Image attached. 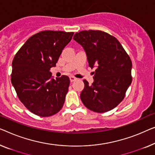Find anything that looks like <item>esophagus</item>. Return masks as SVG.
Here are the masks:
<instances>
[{
	"label": "esophagus",
	"instance_id": "obj_1",
	"mask_svg": "<svg viewBox=\"0 0 155 155\" xmlns=\"http://www.w3.org/2000/svg\"><path fill=\"white\" fill-rule=\"evenodd\" d=\"M75 80H76V78H75L73 77V76H71V77H70V81H71V82L75 81Z\"/></svg>",
	"mask_w": 155,
	"mask_h": 155
}]
</instances>
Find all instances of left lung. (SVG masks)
<instances>
[{
    "instance_id": "obj_1",
    "label": "left lung",
    "mask_w": 155,
    "mask_h": 155,
    "mask_svg": "<svg viewBox=\"0 0 155 155\" xmlns=\"http://www.w3.org/2000/svg\"><path fill=\"white\" fill-rule=\"evenodd\" d=\"M73 39L86 51L89 66L96 67L91 85L83 80L80 98L95 113L110 111L120 104L132 81V63L118 40L102 31H82Z\"/></svg>"
}]
</instances>
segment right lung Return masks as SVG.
<instances>
[{
  "label": "right lung",
  "instance_id": "obj_1",
  "mask_svg": "<svg viewBox=\"0 0 155 155\" xmlns=\"http://www.w3.org/2000/svg\"><path fill=\"white\" fill-rule=\"evenodd\" d=\"M73 33L40 31L26 40L13 59L11 82L20 101L35 115L50 117L64 105L70 79L66 75L51 79L50 68Z\"/></svg>",
  "mask_w": 155,
  "mask_h": 155
}]
</instances>
